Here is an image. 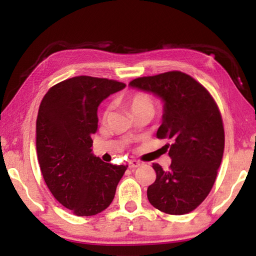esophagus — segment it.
<instances>
[{"instance_id":"1","label":"esophagus","mask_w":256,"mask_h":256,"mask_svg":"<svg viewBox=\"0 0 256 256\" xmlns=\"http://www.w3.org/2000/svg\"><path fill=\"white\" fill-rule=\"evenodd\" d=\"M140 162H138V160H130L128 162V168H131V170H133V168H136L140 166Z\"/></svg>"}]
</instances>
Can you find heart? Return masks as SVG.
<instances>
[{
    "label": "heart",
    "mask_w": 256,
    "mask_h": 256,
    "mask_svg": "<svg viewBox=\"0 0 256 256\" xmlns=\"http://www.w3.org/2000/svg\"><path fill=\"white\" fill-rule=\"evenodd\" d=\"M125 105L133 114L134 118L136 116L148 114L150 116L154 112V100L150 94L144 92H134L128 94L124 98ZM110 114V106H107L102 114V122H107Z\"/></svg>",
    "instance_id": "b5f03b06"
}]
</instances>
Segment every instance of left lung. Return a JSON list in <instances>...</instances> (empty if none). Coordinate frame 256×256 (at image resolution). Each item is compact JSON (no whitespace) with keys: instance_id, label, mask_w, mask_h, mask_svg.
Segmentation results:
<instances>
[{"instance_id":"1","label":"left lung","mask_w":256,"mask_h":256,"mask_svg":"<svg viewBox=\"0 0 256 256\" xmlns=\"http://www.w3.org/2000/svg\"><path fill=\"white\" fill-rule=\"evenodd\" d=\"M164 102L157 138L168 142L170 170L154 164L156 180L146 196L156 209L185 214L206 200L222 160L224 130L219 107L200 82L180 71L142 76L130 82Z\"/></svg>"}]
</instances>
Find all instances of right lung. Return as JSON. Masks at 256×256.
Wrapping results in <instances>:
<instances>
[{
    "label": "right lung",
    "instance_id": "1",
    "mask_svg": "<svg viewBox=\"0 0 256 256\" xmlns=\"http://www.w3.org/2000/svg\"><path fill=\"white\" fill-rule=\"evenodd\" d=\"M124 86L105 78L74 76L50 88L40 102L36 148L42 174L56 200L76 216L107 209L126 170L92 154L99 104Z\"/></svg>",
    "mask_w": 256,
    "mask_h": 256
}]
</instances>
